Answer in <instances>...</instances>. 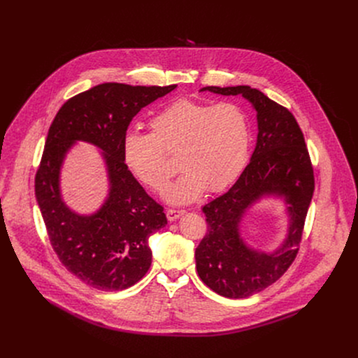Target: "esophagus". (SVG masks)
Instances as JSON below:
<instances>
[{"instance_id": "34e87169", "label": "esophagus", "mask_w": 358, "mask_h": 358, "mask_svg": "<svg viewBox=\"0 0 358 358\" xmlns=\"http://www.w3.org/2000/svg\"><path fill=\"white\" fill-rule=\"evenodd\" d=\"M184 214H185V211H184V210H174V208H169V210L166 211V215H167L169 221H176V220H178L181 215H184Z\"/></svg>"}]
</instances>
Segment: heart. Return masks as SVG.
<instances>
[{
  "label": "heart",
  "instance_id": "b5f03b06",
  "mask_svg": "<svg viewBox=\"0 0 358 358\" xmlns=\"http://www.w3.org/2000/svg\"><path fill=\"white\" fill-rule=\"evenodd\" d=\"M150 133L129 131L123 138V159L133 176L160 192L178 156L184 174L167 188L171 203H187L208 189L229 187L246 166L250 126L245 110L234 101L177 99L150 122Z\"/></svg>",
  "mask_w": 358,
  "mask_h": 358
}]
</instances>
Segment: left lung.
<instances>
[{"label": "left lung", "instance_id": "obj_1", "mask_svg": "<svg viewBox=\"0 0 358 358\" xmlns=\"http://www.w3.org/2000/svg\"><path fill=\"white\" fill-rule=\"evenodd\" d=\"M224 96L242 94L257 110L258 140L236 182L202 207L208 232L195 249L196 272L215 293L243 299L275 283L293 264L315 191L313 167L294 116L250 86H207ZM266 194L282 197L291 218L282 245L266 254L250 248L238 234L245 211Z\"/></svg>", "mask_w": 358, "mask_h": 358}]
</instances>
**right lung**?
Wrapping results in <instances>:
<instances>
[{
	"label": "right lung",
	"instance_id": "1",
	"mask_svg": "<svg viewBox=\"0 0 358 358\" xmlns=\"http://www.w3.org/2000/svg\"><path fill=\"white\" fill-rule=\"evenodd\" d=\"M176 87L101 83L71 97L49 127L35 176L38 206L62 265L99 290L137 283L151 265L148 238L167 224L164 208L127 169L122 145L133 117ZM76 141L99 146L107 163L110 195L92 216L76 215L60 195V167Z\"/></svg>",
	"mask_w": 358,
	"mask_h": 358
}]
</instances>
